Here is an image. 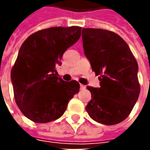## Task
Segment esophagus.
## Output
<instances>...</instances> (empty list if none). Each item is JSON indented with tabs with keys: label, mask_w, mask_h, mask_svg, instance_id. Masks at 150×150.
I'll list each match as a JSON object with an SVG mask.
<instances>
[{
	"label": "esophagus",
	"mask_w": 150,
	"mask_h": 150,
	"mask_svg": "<svg viewBox=\"0 0 150 150\" xmlns=\"http://www.w3.org/2000/svg\"><path fill=\"white\" fill-rule=\"evenodd\" d=\"M86 88V86L85 85H83V84H80V89L83 90Z\"/></svg>",
	"instance_id": "34e87169"
}]
</instances>
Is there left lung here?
<instances>
[{
  "mask_svg": "<svg viewBox=\"0 0 150 150\" xmlns=\"http://www.w3.org/2000/svg\"><path fill=\"white\" fill-rule=\"evenodd\" d=\"M82 37L84 53L100 81L99 88L87 87L92 99L86 110L98 123L119 124L129 115L139 96L138 62L115 32L83 28Z\"/></svg>",
  "mask_w": 150,
  "mask_h": 150,
  "instance_id": "1",
  "label": "left lung"
}]
</instances>
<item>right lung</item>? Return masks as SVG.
Here are the masks:
<instances>
[{
  "mask_svg": "<svg viewBox=\"0 0 150 150\" xmlns=\"http://www.w3.org/2000/svg\"><path fill=\"white\" fill-rule=\"evenodd\" d=\"M81 31L76 26L50 27L32 33L21 45L11 78L16 105L30 120L41 124L59 118L79 92L76 80L65 82L54 72Z\"/></svg>",
  "mask_w": 150,
  "mask_h": 150,
  "instance_id": "obj_1",
  "label": "right lung"
}]
</instances>
